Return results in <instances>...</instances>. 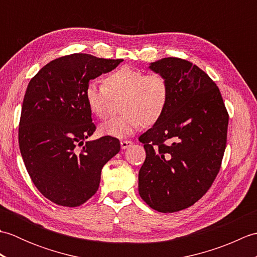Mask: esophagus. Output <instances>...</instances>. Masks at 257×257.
I'll list each match as a JSON object with an SVG mask.
<instances>
[{
  "label": "esophagus",
  "mask_w": 257,
  "mask_h": 257,
  "mask_svg": "<svg viewBox=\"0 0 257 257\" xmlns=\"http://www.w3.org/2000/svg\"><path fill=\"white\" fill-rule=\"evenodd\" d=\"M132 145H133V141H130V140H121V141H120V146H121V149H127Z\"/></svg>",
  "instance_id": "34e87169"
}]
</instances>
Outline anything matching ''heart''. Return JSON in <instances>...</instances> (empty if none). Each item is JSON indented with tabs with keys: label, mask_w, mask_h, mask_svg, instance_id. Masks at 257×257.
I'll return each instance as SVG.
<instances>
[{
	"label": "heart",
	"mask_w": 257,
	"mask_h": 257,
	"mask_svg": "<svg viewBox=\"0 0 257 257\" xmlns=\"http://www.w3.org/2000/svg\"><path fill=\"white\" fill-rule=\"evenodd\" d=\"M170 88L165 76L159 73L145 74L143 70L122 66L109 74L103 85L91 81L85 88V99L90 111L106 118L112 99H118L120 116L102 122L99 132L103 136L123 138L141 125H151L165 112Z\"/></svg>",
	"instance_id": "obj_1"
}]
</instances>
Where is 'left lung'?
<instances>
[{"label":"left lung","mask_w":257,"mask_h":257,"mask_svg":"<svg viewBox=\"0 0 257 257\" xmlns=\"http://www.w3.org/2000/svg\"><path fill=\"white\" fill-rule=\"evenodd\" d=\"M149 68L167 78L170 96L162 117L139 137L147 156L138 189L151 209L172 213L193 205L215 180L228 113L216 84L196 65L167 57Z\"/></svg>","instance_id":"obj_1"}]
</instances>
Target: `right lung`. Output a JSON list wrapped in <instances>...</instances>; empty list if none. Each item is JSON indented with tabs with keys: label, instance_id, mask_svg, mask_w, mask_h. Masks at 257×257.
<instances>
[{
	"label": "right lung",
	"instance_id": "obj_1",
	"mask_svg": "<svg viewBox=\"0 0 257 257\" xmlns=\"http://www.w3.org/2000/svg\"><path fill=\"white\" fill-rule=\"evenodd\" d=\"M122 61L72 54L45 65L27 86L19 127L21 155L33 183L54 203L74 207L89 200L102 167L120 150L119 140L109 136L85 143L96 130L85 88Z\"/></svg>",
	"mask_w": 257,
	"mask_h": 257
}]
</instances>
